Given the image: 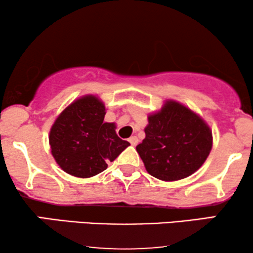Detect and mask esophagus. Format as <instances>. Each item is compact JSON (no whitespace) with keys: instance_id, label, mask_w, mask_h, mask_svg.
Instances as JSON below:
<instances>
[{"instance_id":"obj_1","label":"esophagus","mask_w":253,"mask_h":253,"mask_svg":"<svg viewBox=\"0 0 253 253\" xmlns=\"http://www.w3.org/2000/svg\"><path fill=\"white\" fill-rule=\"evenodd\" d=\"M129 141H130V144L132 145V146H136V145L138 144V138L136 136H132V137L129 138Z\"/></svg>"}]
</instances>
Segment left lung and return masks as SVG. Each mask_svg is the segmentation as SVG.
I'll return each instance as SVG.
<instances>
[{
    "mask_svg": "<svg viewBox=\"0 0 253 253\" xmlns=\"http://www.w3.org/2000/svg\"><path fill=\"white\" fill-rule=\"evenodd\" d=\"M147 121L146 137L136 150L148 174L175 182L202 167L213 146L212 130L202 116L181 102L166 100Z\"/></svg>",
    "mask_w": 253,
    "mask_h": 253,
    "instance_id": "8db88e82",
    "label": "left lung"
}]
</instances>
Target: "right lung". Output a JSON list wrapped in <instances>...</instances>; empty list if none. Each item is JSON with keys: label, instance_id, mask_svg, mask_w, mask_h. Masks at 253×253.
<instances>
[{"label": "right lung", "instance_id": "add662e5", "mask_svg": "<svg viewBox=\"0 0 253 253\" xmlns=\"http://www.w3.org/2000/svg\"><path fill=\"white\" fill-rule=\"evenodd\" d=\"M106 107L94 94L76 99L62 110L49 131L50 152L67 174L89 178L108 167L130 143L116 134V124L103 122Z\"/></svg>", "mask_w": 253, "mask_h": 253}]
</instances>
